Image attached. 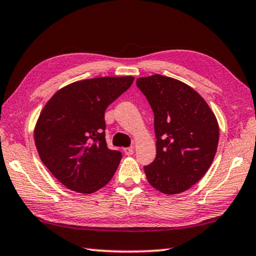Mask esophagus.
<instances>
[{
  "mask_svg": "<svg viewBox=\"0 0 256 256\" xmlns=\"http://www.w3.org/2000/svg\"><path fill=\"white\" fill-rule=\"evenodd\" d=\"M124 152H125V155L131 156V155H133V152H134V148H133V147L125 148V149H124Z\"/></svg>",
  "mask_w": 256,
  "mask_h": 256,
  "instance_id": "esophagus-1",
  "label": "esophagus"
}]
</instances>
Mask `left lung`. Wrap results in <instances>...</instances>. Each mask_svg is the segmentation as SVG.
<instances>
[{"label": "left lung", "instance_id": "1", "mask_svg": "<svg viewBox=\"0 0 256 256\" xmlns=\"http://www.w3.org/2000/svg\"><path fill=\"white\" fill-rule=\"evenodd\" d=\"M138 88L155 115L156 158L144 166L147 180L165 194L184 192L208 171L218 144V120L188 84L163 75L139 77Z\"/></svg>", "mask_w": 256, "mask_h": 256}]
</instances>
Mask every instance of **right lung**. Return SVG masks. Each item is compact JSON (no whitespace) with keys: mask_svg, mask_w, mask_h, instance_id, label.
Masks as SVG:
<instances>
[{"mask_svg":"<svg viewBox=\"0 0 256 256\" xmlns=\"http://www.w3.org/2000/svg\"><path fill=\"white\" fill-rule=\"evenodd\" d=\"M133 76L77 80L56 91L34 128L40 158L66 188L93 194L115 174L122 154L107 147L104 110L131 86Z\"/></svg>","mask_w":256,"mask_h":256,"instance_id":"obj_1","label":"right lung"}]
</instances>
